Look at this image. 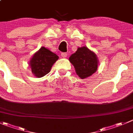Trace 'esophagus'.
<instances>
[{"label":"esophagus","mask_w":133,"mask_h":133,"mask_svg":"<svg viewBox=\"0 0 133 133\" xmlns=\"http://www.w3.org/2000/svg\"><path fill=\"white\" fill-rule=\"evenodd\" d=\"M61 56H62V57H63V58H66V57L68 56V54L65 52H62L61 54Z\"/></svg>","instance_id":"obj_1"}]
</instances>
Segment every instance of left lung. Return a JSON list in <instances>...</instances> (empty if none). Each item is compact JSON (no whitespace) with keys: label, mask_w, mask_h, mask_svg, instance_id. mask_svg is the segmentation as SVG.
<instances>
[{"label":"left lung","mask_w":133,"mask_h":133,"mask_svg":"<svg viewBox=\"0 0 133 133\" xmlns=\"http://www.w3.org/2000/svg\"><path fill=\"white\" fill-rule=\"evenodd\" d=\"M69 60L75 69L77 75L83 79L91 76L98 69V60L96 54L87 46L79 47Z\"/></svg>","instance_id":"obj_1"}]
</instances>
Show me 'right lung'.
I'll use <instances>...</instances> for the list:
<instances>
[{
	"label": "right lung",
	"instance_id": "add662e5",
	"mask_svg": "<svg viewBox=\"0 0 133 133\" xmlns=\"http://www.w3.org/2000/svg\"><path fill=\"white\" fill-rule=\"evenodd\" d=\"M59 57L48 48L43 46L32 56L29 65L33 74L37 77H42L50 71L53 64Z\"/></svg>",
	"mask_w": 133,
	"mask_h": 133
}]
</instances>
